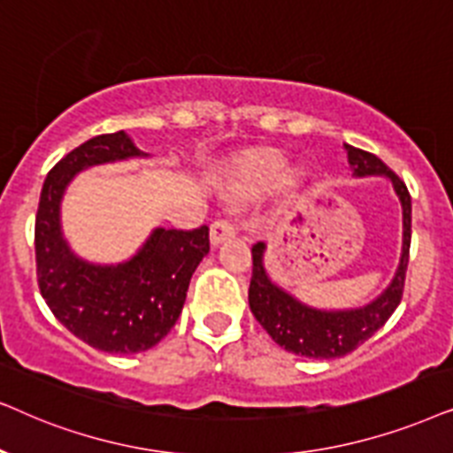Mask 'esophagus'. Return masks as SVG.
<instances>
[{"label": "esophagus", "instance_id": "1", "mask_svg": "<svg viewBox=\"0 0 453 453\" xmlns=\"http://www.w3.org/2000/svg\"><path fill=\"white\" fill-rule=\"evenodd\" d=\"M234 234H236V227H234L230 217H217V219L211 223L209 238H211V244H213V246L221 244L223 240L234 236Z\"/></svg>", "mask_w": 453, "mask_h": 453}]
</instances>
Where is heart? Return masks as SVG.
<instances>
[{"label": "heart", "mask_w": 453, "mask_h": 453, "mask_svg": "<svg viewBox=\"0 0 453 453\" xmlns=\"http://www.w3.org/2000/svg\"><path fill=\"white\" fill-rule=\"evenodd\" d=\"M286 172V161L277 153H255L246 157L238 170L240 188L244 192L267 190L275 182H280Z\"/></svg>", "instance_id": "heart-1"}]
</instances>
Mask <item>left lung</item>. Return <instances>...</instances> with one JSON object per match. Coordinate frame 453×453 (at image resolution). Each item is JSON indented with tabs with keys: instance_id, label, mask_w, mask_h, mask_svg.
Segmentation results:
<instances>
[{
	"instance_id": "8db88e82",
	"label": "left lung",
	"mask_w": 453,
	"mask_h": 453,
	"mask_svg": "<svg viewBox=\"0 0 453 453\" xmlns=\"http://www.w3.org/2000/svg\"><path fill=\"white\" fill-rule=\"evenodd\" d=\"M346 150L354 176H388L394 184L395 195L402 201L403 215L402 258L394 281L371 304L354 311H317L300 304L281 288H277L263 267L265 244L258 242L252 246V277L249 288L252 315L275 343H280L288 352L306 358L346 357L375 335L402 303L403 281H406L410 234H412V203L406 184L377 155L352 144H346Z\"/></svg>"
}]
</instances>
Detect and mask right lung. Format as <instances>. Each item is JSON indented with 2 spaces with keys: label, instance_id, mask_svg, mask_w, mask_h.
<instances>
[{
  "label": "right lung",
  "instance_id": "obj_1",
  "mask_svg": "<svg viewBox=\"0 0 453 453\" xmlns=\"http://www.w3.org/2000/svg\"><path fill=\"white\" fill-rule=\"evenodd\" d=\"M141 155L124 130L82 142L47 173L35 221L37 281L53 315L82 342L110 354L153 348L176 325L190 277L209 252V227H157L128 263L116 267L74 257L59 230V201L78 172Z\"/></svg>",
  "mask_w": 453,
  "mask_h": 453
}]
</instances>
